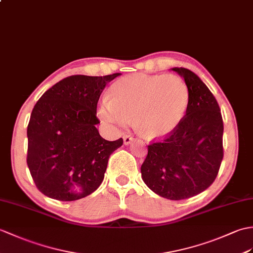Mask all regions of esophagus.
Returning a JSON list of instances; mask_svg holds the SVG:
<instances>
[{"instance_id":"esophagus-1","label":"esophagus","mask_w":253,"mask_h":253,"mask_svg":"<svg viewBox=\"0 0 253 253\" xmlns=\"http://www.w3.org/2000/svg\"><path fill=\"white\" fill-rule=\"evenodd\" d=\"M123 139H124V144L125 145L130 144L132 142V140H133V138L131 136H128V134H126V136L123 137Z\"/></svg>"}]
</instances>
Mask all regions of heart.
Masks as SVG:
<instances>
[{
	"instance_id": "obj_1",
	"label": "heart",
	"mask_w": 253,
	"mask_h": 253,
	"mask_svg": "<svg viewBox=\"0 0 253 253\" xmlns=\"http://www.w3.org/2000/svg\"><path fill=\"white\" fill-rule=\"evenodd\" d=\"M189 100V89L180 76L134 74L115 82L110 89V101L100 104L98 115L119 128L134 121L140 136L158 140L178 128Z\"/></svg>"
}]
</instances>
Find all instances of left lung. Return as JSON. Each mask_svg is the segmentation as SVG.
<instances>
[{"label": "left lung", "instance_id": "8db88e82", "mask_svg": "<svg viewBox=\"0 0 253 253\" xmlns=\"http://www.w3.org/2000/svg\"><path fill=\"white\" fill-rule=\"evenodd\" d=\"M183 78L189 107L178 128L148 146L141 177L150 190L171 201L197 195L214 181L223 160V121L219 104L206 84L185 68H172Z\"/></svg>", "mask_w": 253, "mask_h": 253}]
</instances>
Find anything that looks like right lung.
<instances>
[{
	"mask_svg": "<svg viewBox=\"0 0 253 253\" xmlns=\"http://www.w3.org/2000/svg\"><path fill=\"white\" fill-rule=\"evenodd\" d=\"M119 75L69 76L34 105L27 129V164L35 185L47 197L78 201L101 184L109 157L123 139L100 136L97 103L105 85Z\"/></svg>",
	"mask_w": 253,
	"mask_h": 253,
	"instance_id": "obj_1",
	"label": "right lung"
}]
</instances>
